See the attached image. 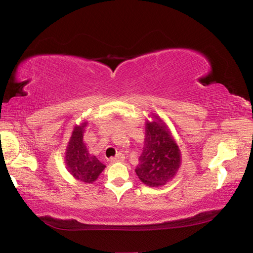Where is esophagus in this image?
Returning a JSON list of instances; mask_svg holds the SVG:
<instances>
[{
	"label": "esophagus",
	"instance_id": "34e87169",
	"mask_svg": "<svg viewBox=\"0 0 253 253\" xmlns=\"http://www.w3.org/2000/svg\"><path fill=\"white\" fill-rule=\"evenodd\" d=\"M124 158H125V156H124V154H122V153H118L116 156H115V157H111L109 161H110L111 163H116V162H123V161H124Z\"/></svg>",
	"mask_w": 253,
	"mask_h": 253
}]
</instances>
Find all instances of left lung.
Here are the masks:
<instances>
[{
  "instance_id": "8db88e82",
  "label": "left lung",
  "mask_w": 253,
  "mask_h": 253,
  "mask_svg": "<svg viewBox=\"0 0 253 253\" xmlns=\"http://www.w3.org/2000/svg\"><path fill=\"white\" fill-rule=\"evenodd\" d=\"M146 137L139 164L135 172L147 186H162L176 175L181 165V152L172 132L160 116L146 122Z\"/></svg>"
}]
</instances>
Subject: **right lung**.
I'll return each instance as SVG.
<instances>
[{
  "label": "right lung",
  "instance_id": "add662e5",
  "mask_svg": "<svg viewBox=\"0 0 253 253\" xmlns=\"http://www.w3.org/2000/svg\"><path fill=\"white\" fill-rule=\"evenodd\" d=\"M87 123L76 125L66 151V166L68 172L80 182L92 183L99 176L106 166L96 156L88 152L84 143V131Z\"/></svg>",
  "mask_w": 253,
  "mask_h": 253
}]
</instances>
